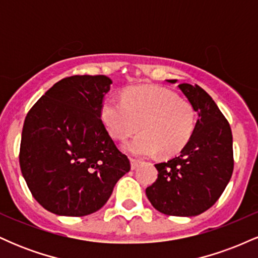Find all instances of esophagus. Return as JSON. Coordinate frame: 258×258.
Wrapping results in <instances>:
<instances>
[{
    "instance_id": "esophagus-1",
    "label": "esophagus",
    "mask_w": 258,
    "mask_h": 258,
    "mask_svg": "<svg viewBox=\"0 0 258 258\" xmlns=\"http://www.w3.org/2000/svg\"><path fill=\"white\" fill-rule=\"evenodd\" d=\"M130 161H131V168H132V170H136V168L138 167V165L141 164V161H139V160H136V159H131Z\"/></svg>"
}]
</instances>
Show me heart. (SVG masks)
Listing matches in <instances>:
<instances>
[{
  "mask_svg": "<svg viewBox=\"0 0 258 258\" xmlns=\"http://www.w3.org/2000/svg\"><path fill=\"white\" fill-rule=\"evenodd\" d=\"M100 117L114 139L125 141L141 130L137 137L123 144L136 156H162L180 152L190 141L197 123L194 106L173 92L156 86L128 88L123 99L109 97L102 104Z\"/></svg>",
  "mask_w": 258,
  "mask_h": 258,
  "instance_id": "1",
  "label": "heart"
}]
</instances>
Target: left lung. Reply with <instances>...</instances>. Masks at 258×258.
<instances>
[{"label": "left lung", "mask_w": 258, "mask_h": 258, "mask_svg": "<svg viewBox=\"0 0 258 258\" xmlns=\"http://www.w3.org/2000/svg\"><path fill=\"white\" fill-rule=\"evenodd\" d=\"M166 81L176 84L177 80ZM178 87L198 114L194 133L179 155L155 165L158 179L146 194L161 214L191 217L214 205L230 180L233 136L227 119L203 88L189 84Z\"/></svg>", "instance_id": "8db88e82"}]
</instances>
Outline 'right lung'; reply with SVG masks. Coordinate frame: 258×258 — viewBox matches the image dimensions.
Masks as SVG:
<instances>
[{
    "label": "right lung",
    "instance_id": "obj_1",
    "mask_svg": "<svg viewBox=\"0 0 258 258\" xmlns=\"http://www.w3.org/2000/svg\"><path fill=\"white\" fill-rule=\"evenodd\" d=\"M104 75H75L49 88L26 115L19 164L32 197L47 211L81 217L105 205L131 168L100 120Z\"/></svg>",
    "mask_w": 258,
    "mask_h": 258
}]
</instances>
